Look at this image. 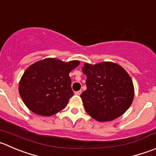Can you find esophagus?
Wrapping results in <instances>:
<instances>
[{
	"label": "esophagus",
	"mask_w": 156,
	"mask_h": 156,
	"mask_svg": "<svg viewBox=\"0 0 156 156\" xmlns=\"http://www.w3.org/2000/svg\"><path fill=\"white\" fill-rule=\"evenodd\" d=\"M81 92H82V91H81V90H78V91H75V94H76V95H80V94H81Z\"/></svg>",
	"instance_id": "34e87169"
}]
</instances>
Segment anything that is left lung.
<instances>
[{"label": "left lung", "instance_id": "obj_1", "mask_svg": "<svg viewBox=\"0 0 156 156\" xmlns=\"http://www.w3.org/2000/svg\"><path fill=\"white\" fill-rule=\"evenodd\" d=\"M87 89L81 98L86 112L100 122L110 121L123 115L134 97L133 81L118 64L104 62L84 64Z\"/></svg>", "mask_w": 156, "mask_h": 156}]
</instances>
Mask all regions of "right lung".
<instances>
[{
	"label": "right lung",
	"instance_id": "1",
	"mask_svg": "<svg viewBox=\"0 0 156 156\" xmlns=\"http://www.w3.org/2000/svg\"><path fill=\"white\" fill-rule=\"evenodd\" d=\"M79 63L48 58L31 65L19 84L20 95L26 106L36 114L46 116L63 110L74 94L69 73Z\"/></svg>",
	"mask_w": 156,
	"mask_h": 156
}]
</instances>
